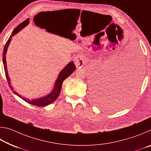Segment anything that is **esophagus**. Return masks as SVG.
<instances>
[{"label": "esophagus", "instance_id": "obj_1", "mask_svg": "<svg viewBox=\"0 0 151 151\" xmlns=\"http://www.w3.org/2000/svg\"><path fill=\"white\" fill-rule=\"evenodd\" d=\"M74 63H75L76 67H81L83 66L85 61H84V58L81 55H77L74 58Z\"/></svg>", "mask_w": 151, "mask_h": 151}]
</instances>
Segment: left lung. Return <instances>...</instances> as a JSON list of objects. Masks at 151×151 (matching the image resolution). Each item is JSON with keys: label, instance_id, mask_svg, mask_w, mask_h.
Here are the masks:
<instances>
[{"label": "left lung", "instance_id": "left-lung-1", "mask_svg": "<svg viewBox=\"0 0 151 151\" xmlns=\"http://www.w3.org/2000/svg\"><path fill=\"white\" fill-rule=\"evenodd\" d=\"M131 65L130 75L122 80H94L92 83V99L97 106L107 111H117L127 107L136 96L142 69L139 51L132 48L127 55Z\"/></svg>", "mask_w": 151, "mask_h": 151}]
</instances>
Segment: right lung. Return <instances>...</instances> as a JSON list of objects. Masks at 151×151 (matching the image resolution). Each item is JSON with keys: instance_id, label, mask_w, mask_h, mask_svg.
Instances as JSON below:
<instances>
[{"instance_id": "right-lung-1", "label": "right lung", "mask_w": 151, "mask_h": 151, "mask_svg": "<svg viewBox=\"0 0 151 151\" xmlns=\"http://www.w3.org/2000/svg\"><path fill=\"white\" fill-rule=\"evenodd\" d=\"M37 20H38V22H41L42 20H41V19H40V17H39L37 19ZM29 24V19H28L25 20V21L22 22V23H20L19 25H18V26L15 28L13 31H12V34L10 36L9 40H7L6 45H5L4 47L3 57H2V62H3L5 75H6L7 81H8V83L9 85L10 88H11V90L12 91H13V93L18 96H19L20 98H21L22 100H24V101H26L27 103H29L30 104H32V105L37 106H45L48 105V104H50L51 103H52L53 102L55 101L56 99L58 98V96H59V94H60V93L61 87H62L63 81H65L66 78L68 77V76H69L71 74H72L74 71H75V70L76 69V66L73 61L68 63L67 64V65H66L65 67L60 71L59 74H58V77L57 78V80H56V81H55L54 88H53L52 91H51L49 94H48L47 95H46L45 96L39 97V98H37L36 99H32V100H30V99H27V98H25V97L21 96L20 94H19L17 92H16V91L14 90V88L12 87V86L11 85V79H10V78H9L8 70H7L6 60V52H7V50H8V47L10 45V43H11V42L12 37H13L14 35L17 34L18 32H20L22 29H23L25 27H27ZM43 27H44V25H43Z\"/></svg>"}]
</instances>
